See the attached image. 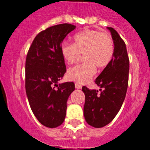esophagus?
Wrapping results in <instances>:
<instances>
[{
    "label": "esophagus",
    "mask_w": 150,
    "mask_h": 150,
    "mask_svg": "<svg viewBox=\"0 0 150 150\" xmlns=\"http://www.w3.org/2000/svg\"><path fill=\"white\" fill-rule=\"evenodd\" d=\"M75 87H76V88H78V89H80V88H82V86L79 83H75Z\"/></svg>",
    "instance_id": "obj_1"
}]
</instances>
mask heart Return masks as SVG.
Segmentation results:
<instances>
[{
	"label": "heart",
	"mask_w": 150,
	"mask_h": 150,
	"mask_svg": "<svg viewBox=\"0 0 150 150\" xmlns=\"http://www.w3.org/2000/svg\"><path fill=\"white\" fill-rule=\"evenodd\" d=\"M73 40L74 43H62L61 54L68 64L76 62L83 54L84 63L69 68L66 74L69 80L83 84L95 75V66L102 69L109 65L114 55V43L110 34L92 29L76 33Z\"/></svg>",
	"instance_id": "heart-1"
}]
</instances>
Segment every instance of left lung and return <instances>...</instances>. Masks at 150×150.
<instances>
[{
  "mask_svg": "<svg viewBox=\"0 0 150 150\" xmlns=\"http://www.w3.org/2000/svg\"><path fill=\"white\" fill-rule=\"evenodd\" d=\"M114 43V55L107 67L95 79L100 92L83 86L86 96L84 117L95 128L109 124L120 111L126 95L128 84L129 59L125 43L115 29L107 27Z\"/></svg>",
  "mask_w": 150,
  "mask_h": 150,
  "instance_id": "obj_1",
  "label": "left lung"
}]
</instances>
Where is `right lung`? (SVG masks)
Masks as SVG:
<instances>
[{"instance_id": "add662e5", "label": "right lung", "mask_w": 150, "mask_h": 150, "mask_svg": "<svg viewBox=\"0 0 150 150\" xmlns=\"http://www.w3.org/2000/svg\"><path fill=\"white\" fill-rule=\"evenodd\" d=\"M75 28L71 24H60L41 31L26 57L25 90L29 104L38 121L48 128L63 123L67 99L75 89L73 82L58 84L66 72L62 43Z\"/></svg>"}]
</instances>
